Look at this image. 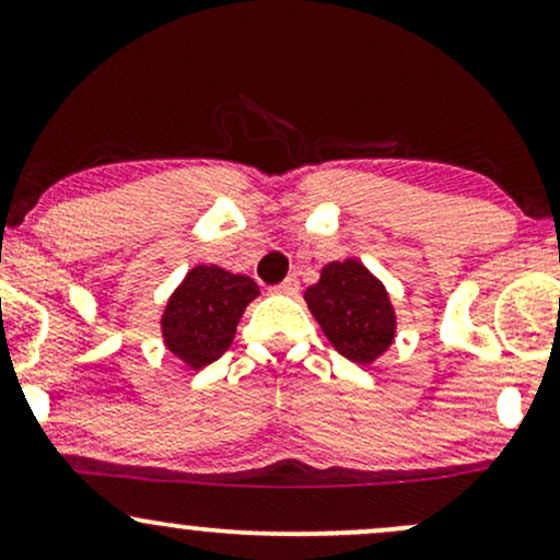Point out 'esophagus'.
I'll use <instances>...</instances> for the list:
<instances>
[{
    "label": "esophagus",
    "instance_id": "1",
    "mask_svg": "<svg viewBox=\"0 0 560 560\" xmlns=\"http://www.w3.org/2000/svg\"><path fill=\"white\" fill-rule=\"evenodd\" d=\"M298 289H300L298 276H287V279L281 281V284L273 287V292L276 294H298Z\"/></svg>",
    "mask_w": 560,
    "mask_h": 560
}]
</instances>
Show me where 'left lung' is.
<instances>
[{
  "mask_svg": "<svg viewBox=\"0 0 560 560\" xmlns=\"http://www.w3.org/2000/svg\"><path fill=\"white\" fill-rule=\"evenodd\" d=\"M305 302L326 339L347 361L369 365L395 339V307L387 289L363 262H329L318 284L305 289Z\"/></svg>",
  "mask_w": 560,
  "mask_h": 560,
  "instance_id": "1",
  "label": "left lung"
}]
</instances>
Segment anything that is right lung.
<instances>
[{
  "mask_svg": "<svg viewBox=\"0 0 560 560\" xmlns=\"http://www.w3.org/2000/svg\"><path fill=\"white\" fill-rule=\"evenodd\" d=\"M258 294L249 276L195 266L165 305V347L189 369H205L229 350L244 307Z\"/></svg>",
  "mask_w": 560,
  "mask_h": 560,
  "instance_id": "obj_1",
  "label": "right lung"
}]
</instances>
